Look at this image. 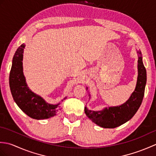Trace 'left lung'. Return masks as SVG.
Returning <instances> with one entry per match:
<instances>
[{
    "instance_id": "obj_1",
    "label": "left lung",
    "mask_w": 156,
    "mask_h": 156,
    "mask_svg": "<svg viewBox=\"0 0 156 156\" xmlns=\"http://www.w3.org/2000/svg\"><path fill=\"white\" fill-rule=\"evenodd\" d=\"M137 81L136 87L130 98L120 106L108 107V108H105L102 111H90L85 107L84 112L87 117L100 127L115 128L124 124L133 117L141 106L144 96L147 74L142 61L141 51H137ZM87 89L88 90V88Z\"/></svg>"
}]
</instances>
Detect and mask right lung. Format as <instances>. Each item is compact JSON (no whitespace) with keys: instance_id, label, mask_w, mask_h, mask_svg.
I'll return each instance as SVG.
<instances>
[{"instance_id":"add662e5","label":"right lung","mask_w":156,"mask_h":156,"mask_svg":"<svg viewBox=\"0 0 156 156\" xmlns=\"http://www.w3.org/2000/svg\"><path fill=\"white\" fill-rule=\"evenodd\" d=\"M25 46L23 44L19 46L12 59L9 75L11 94L18 107L29 117L37 120L49 119L54 117L59 111V103H48L27 87L23 72V54Z\"/></svg>"}]
</instances>
